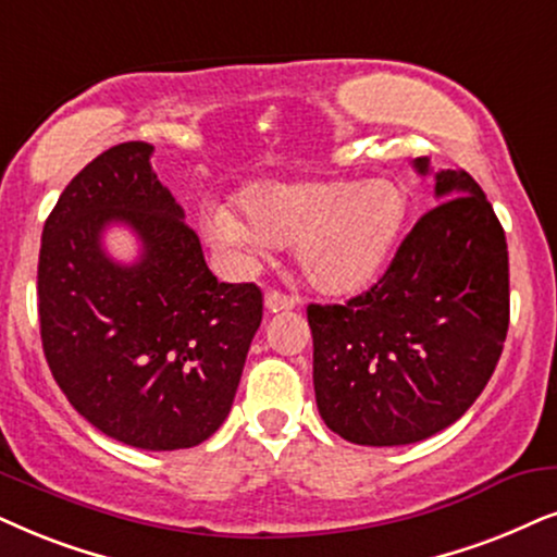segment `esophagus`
Segmentation results:
<instances>
[{"label": "esophagus", "instance_id": "esophagus-1", "mask_svg": "<svg viewBox=\"0 0 557 557\" xmlns=\"http://www.w3.org/2000/svg\"><path fill=\"white\" fill-rule=\"evenodd\" d=\"M298 306V298L295 295H285L280 290H270L264 295V308L270 313H277V311H293V308Z\"/></svg>", "mask_w": 557, "mask_h": 557}]
</instances>
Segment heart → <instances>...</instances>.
<instances>
[{"label":"heart","instance_id":"b5f03b06","mask_svg":"<svg viewBox=\"0 0 557 557\" xmlns=\"http://www.w3.org/2000/svg\"><path fill=\"white\" fill-rule=\"evenodd\" d=\"M244 223L226 210L210 236L242 246H293L315 293L347 298L372 285L396 249L408 215L406 189L393 180H272L236 197Z\"/></svg>","mask_w":557,"mask_h":557}]
</instances>
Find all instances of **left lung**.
I'll use <instances>...</instances> for the list:
<instances>
[{"label": "left lung", "instance_id": "left-lung-1", "mask_svg": "<svg viewBox=\"0 0 557 557\" xmlns=\"http://www.w3.org/2000/svg\"><path fill=\"white\" fill-rule=\"evenodd\" d=\"M413 166L429 174L426 157ZM434 180L442 202L419 218L383 277L344 306H308L319 413L355 445H413L455 424L502 357L504 228L468 172L442 169Z\"/></svg>", "mask_w": 557, "mask_h": 557}]
</instances>
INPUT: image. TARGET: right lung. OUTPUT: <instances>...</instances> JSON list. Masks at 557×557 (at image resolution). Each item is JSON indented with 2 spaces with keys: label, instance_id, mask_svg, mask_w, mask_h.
<instances>
[{
  "label": "right lung",
  "instance_id": "obj_1",
  "mask_svg": "<svg viewBox=\"0 0 557 557\" xmlns=\"http://www.w3.org/2000/svg\"><path fill=\"white\" fill-rule=\"evenodd\" d=\"M128 140L89 161L44 226L38 315L48 368L76 411L138 449H185L218 432L262 323L255 283H218L185 210ZM112 222L141 244L115 263Z\"/></svg>",
  "mask_w": 557,
  "mask_h": 557
}]
</instances>
